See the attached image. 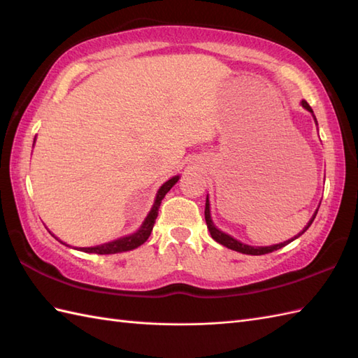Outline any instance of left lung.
<instances>
[{
	"instance_id": "8db88e82",
	"label": "left lung",
	"mask_w": 358,
	"mask_h": 358,
	"mask_svg": "<svg viewBox=\"0 0 358 358\" xmlns=\"http://www.w3.org/2000/svg\"><path fill=\"white\" fill-rule=\"evenodd\" d=\"M301 106H303V108H305L306 110L313 112V109H310V106L308 104V101L303 100V101H301ZM315 215H317V212L314 214V217L310 218V222L308 223V226L305 227V229L301 231V234H303V232H306L308 227H309L310 224H313ZM204 220H206V224H208V229H209V232H210V237L214 238L217 243H220V245H223V246L229 248V249H232V250H237V252L248 254V255H264V254L273 252V250L281 249L283 246H286L287 243H291L294 238H296V237H299V235H301V234H299V235H296V237H294L292 240L285 241V243H280V245H273V246H266V248H254V246H248V245H245V243H240L238 240L232 238L231 235H227V234H224V232H222V231H218V229H217V227L214 226V223H212V220H210L209 199H206V209H204Z\"/></svg>"
}]
</instances>
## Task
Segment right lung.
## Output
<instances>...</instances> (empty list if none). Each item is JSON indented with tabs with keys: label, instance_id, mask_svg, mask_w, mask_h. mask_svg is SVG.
I'll list each match as a JSON object with an SVG mask.
<instances>
[{
	"label": "right lung",
	"instance_id": "add662e5",
	"mask_svg": "<svg viewBox=\"0 0 358 358\" xmlns=\"http://www.w3.org/2000/svg\"><path fill=\"white\" fill-rule=\"evenodd\" d=\"M178 175L177 177L171 178L169 181H166V183L159 187V191L157 194V199L154 206H152L149 215L144 220L143 226L140 227L138 231L132 235H127V237L123 238H118L115 241H110V243H104V245H98L95 248H80V250L83 252H89V254H100V255H109V254H118V252H126V250H132L135 248L141 246L144 241L149 238V235L152 232V227L155 224V218L158 215V208L159 204H162V200L164 199V195L171 191V187L177 183L178 181ZM63 243V241H62ZM64 245V243H63Z\"/></svg>",
	"mask_w": 358,
	"mask_h": 358
}]
</instances>
